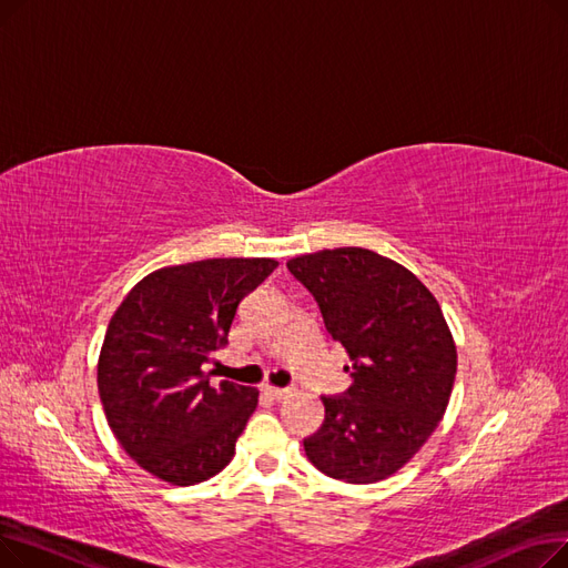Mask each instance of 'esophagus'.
I'll list each match as a JSON object with an SVG mask.
<instances>
[{
  "label": "esophagus",
  "mask_w": 568,
  "mask_h": 568,
  "mask_svg": "<svg viewBox=\"0 0 568 568\" xmlns=\"http://www.w3.org/2000/svg\"><path fill=\"white\" fill-rule=\"evenodd\" d=\"M264 394H268L272 398H276V400H281V398H287V396H292V389L290 386H264Z\"/></svg>",
  "instance_id": "esophagus-1"
}]
</instances>
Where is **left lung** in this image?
<instances>
[{"label":"left lung","mask_w":568,"mask_h":568,"mask_svg":"<svg viewBox=\"0 0 568 568\" xmlns=\"http://www.w3.org/2000/svg\"><path fill=\"white\" fill-rule=\"evenodd\" d=\"M290 274L320 306L347 354L352 384L322 396L324 424L304 439L332 479L375 484L398 471L442 422L456 379V345L430 290L368 248L292 257Z\"/></svg>","instance_id":"left-lung-1"}]
</instances>
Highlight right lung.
<instances>
[{
    "label": "right lung",
    "mask_w": 568,
    "mask_h": 568,
    "mask_svg": "<svg viewBox=\"0 0 568 568\" xmlns=\"http://www.w3.org/2000/svg\"><path fill=\"white\" fill-rule=\"evenodd\" d=\"M278 266L268 257H219L144 276L108 324L99 394L124 452L174 486L212 479L234 456L257 389L204 366L227 345L244 296Z\"/></svg>",
    "instance_id": "right-lung-1"
}]
</instances>
